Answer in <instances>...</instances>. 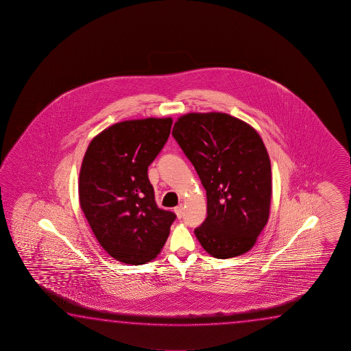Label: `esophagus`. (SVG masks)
Segmentation results:
<instances>
[{
	"instance_id": "34e87169",
	"label": "esophagus",
	"mask_w": 351,
	"mask_h": 351,
	"mask_svg": "<svg viewBox=\"0 0 351 351\" xmlns=\"http://www.w3.org/2000/svg\"><path fill=\"white\" fill-rule=\"evenodd\" d=\"M174 213L178 219H182L183 217V205H178L177 208H174Z\"/></svg>"
}]
</instances>
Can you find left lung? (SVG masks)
I'll return each instance as SVG.
<instances>
[{
    "label": "left lung",
    "mask_w": 351,
    "mask_h": 351,
    "mask_svg": "<svg viewBox=\"0 0 351 351\" xmlns=\"http://www.w3.org/2000/svg\"><path fill=\"white\" fill-rule=\"evenodd\" d=\"M173 136L208 197V217L195 236L210 256L227 259L254 247L269 220L271 166L256 129L230 114L188 113Z\"/></svg>",
    "instance_id": "1"
}]
</instances>
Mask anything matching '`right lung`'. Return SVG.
I'll use <instances>...</instances> for the list:
<instances>
[{"label": "right lung", "instance_id": "add662e5", "mask_svg": "<svg viewBox=\"0 0 351 351\" xmlns=\"http://www.w3.org/2000/svg\"><path fill=\"white\" fill-rule=\"evenodd\" d=\"M172 118L125 120L89 143L78 197L97 241L118 262L141 265L160 254L176 215L157 208L147 169L165 146Z\"/></svg>", "mask_w": 351, "mask_h": 351}]
</instances>
